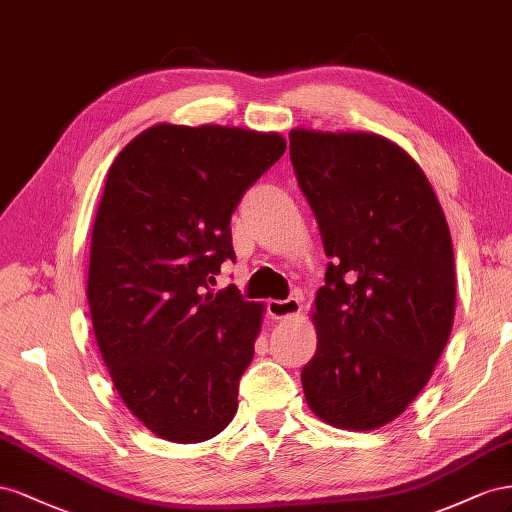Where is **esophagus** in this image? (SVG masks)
<instances>
[{
	"label": "esophagus",
	"mask_w": 512,
	"mask_h": 512,
	"mask_svg": "<svg viewBox=\"0 0 512 512\" xmlns=\"http://www.w3.org/2000/svg\"><path fill=\"white\" fill-rule=\"evenodd\" d=\"M302 311L300 298H287V300H270L268 302V315L274 319L294 317Z\"/></svg>",
	"instance_id": "esophagus-1"
}]
</instances>
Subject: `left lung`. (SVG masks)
<instances>
[{
	"instance_id": "8db88e82",
	"label": "left lung",
	"mask_w": 512,
	"mask_h": 512,
	"mask_svg": "<svg viewBox=\"0 0 512 512\" xmlns=\"http://www.w3.org/2000/svg\"><path fill=\"white\" fill-rule=\"evenodd\" d=\"M300 191L330 257L317 291L306 403L332 427L371 431L425 388L455 319L446 216L416 160L371 133H289Z\"/></svg>"
}]
</instances>
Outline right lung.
<instances>
[{
	"label": "right lung",
	"instance_id": "1",
	"mask_svg": "<svg viewBox=\"0 0 512 512\" xmlns=\"http://www.w3.org/2000/svg\"><path fill=\"white\" fill-rule=\"evenodd\" d=\"M285 148L276 133L158 124L109 169L87 302L122 401L163 440H210L236 416L264 306L212 285L236 259L231 214Z\"/></svg>",
	"mask_w": 512,
	"mask_h": 512
}]
</instances>
